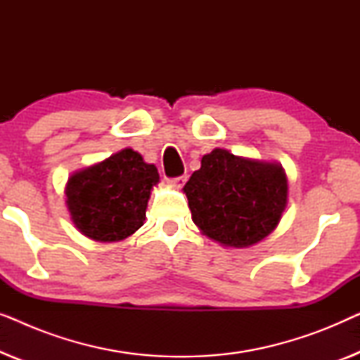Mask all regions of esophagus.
I'll return each instance as SVG.
<instances>
[{"label":"esophagus","mask_w":360,"mask_h":360,"mask_svg":"<svg viewBox=\"0 0 360 360\" xmlns=\"http://www.w3.org/2000/svg\"><path fill=\"white\" fill-rule=\"evenodd\" d=\"M185 181H186V176H185V175L175 176V179H169V184L176 186V188H181V186L185 185Z\"/></svg>","instance_id":"34e87169"}]
</instances>
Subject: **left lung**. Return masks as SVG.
<instances>
[{
    "label": "left lung",
    "instance_id": "obj_1",
    "mask_svg": "<svg viewBox=\"0 0 360 360\" xmlns=\"http://www.w3.org/2000/svg\"><path fill=\"white\" fill-rule=\"evenodd\" d=\"M191 219L208 238L248 248L278 224L287 206V176L280 165L236 157L224 149L203 155L184 186Z\"/></svg>",
    "mask_w": 360,
    "mask_h": 360
}]
</instances>
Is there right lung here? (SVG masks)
<instances>
[{
	"label": "right lung",
	"instance_id": "1",
	"mask_svg": "<svg viewBox=\"0 0 360 360\" xmlns=\"http://www.w3.org/2000/svg\"><path fill=\"white\" fill-rule=\"evenodd\" d=\"M159 181L155 165L124 149L68 179L65 195L82 234L100 243L126 239L144 224L150 190Z\"/></svg>",
	"mask_w": 360,
	"mask_h": 360
}]
</instances>
